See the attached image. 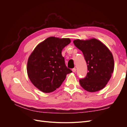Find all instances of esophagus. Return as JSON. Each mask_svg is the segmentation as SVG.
Returning a JSON list of instances; mask_svg holds the SVG:
<instances>
[{
    "instance_id": "1",
    "label": "esophagus",
    "mask_w": 127,
    "mask_h": 127,
    "mask_svg": "<svg viewBox=\"0 0 127 127\" xmlns=\"http://www.w3.org/2000/svg\"><path fill=\"white\" fill-rule=\"evenodd\" d=\"M72 71L73 72H75L76 71V69L75 68L72 69Z\"/></svg>"
}]
</instances>
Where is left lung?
<instances>
[{"instance_id": "8db88e82", "label": "left lung", "mask_w": 127, "mask_h": 127, "mask_svg": "<svg viewBox=\"0 0 127 127\" xmlns=\"http://www.w3.org/2000/svg\"><path fill=\"white\" fill-rule=\"evenodd\" d=\"M73 42L82 51L87 65L86 76L79 79L80 86L90 92L103 89L113 72L112 53L100 41L94 38L87 40L77 39Z\"/></svg>"}]
</instances>
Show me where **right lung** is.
<instances>
[{"mask_svg":"<svg viewBox=\"0 0 127 127\" xmlns=\"http://www.w3.org/2000/svg\"><path fill=\"white\" fill-rule=\"evenodd\" d=\"M70 43L68 38L49 37L38 44L30 56L27 64L29 78L41 91H55L72 72L61 55L63 49Z\"/></svg>","mask_w":127,"mask_h":127,"instance_id":"right-lung-1","label":"right lung"}]
</instances>
